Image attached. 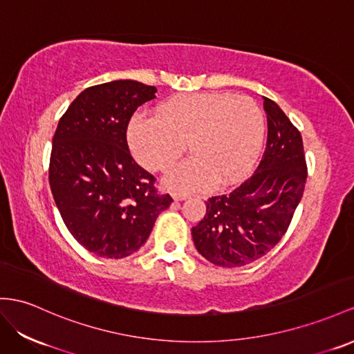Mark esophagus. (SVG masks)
I'll return each mask as SVG.
<instances>
[{"mask_svg":"<svg viewBox=\"0 0 354 354\" xmlns=\"http://www.w3.org/2000/svg\"><path fill=\"white\" fill-rule=\"evenodd\" d=\"M185 198H188L187 194H180V193H174V201L175 202H180V201H185Z\"/></svg>","mask_w":354,"mask_h":354,"instance_id":"34e87169","label":"esophagus"}]
</instances>
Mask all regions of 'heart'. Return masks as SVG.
I'll list each match as a JSON object with an SVG mask.
<instances>
[{"mask_svg": "<svg viewBox=\"0 0 354 354\" xmlns=\"http://www.w3.org/2000/svg\"><path fill=\"white\" fill-rule=\"evenodd\" d=\"M265 134V116L254 100L225 93L187 94L169 100L157 116H136L129 127L133 156L151 170L167 171L165 185L198 192L230 185L254 166Z\"/></svg>", "mask_w": 354, "mask_h": 354, "instance_id": "obj_1", "label": "heart"}]
</instances>
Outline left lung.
Returning a JSON list of instances; mask_svg holds the SVG:
<instances>
[{"label": "left lung", "instance_id": "1", "mask_svg": "<svg viewBox=\"0 0 354 354\" xmlns=\"http://www.w3.org/2000/svg\"><path fill=\"white\" fill-rule=\"evenodd\" d=\"M268 140L247 180L209 197L206 215L192 229L197 251L221 268H239L263 257L284 236L301 202L306 162L302 136L281 107L263 97Z\"/></svg>", "mask_w": 354, "mask_h": 354}]
</instances>
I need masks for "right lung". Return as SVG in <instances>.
Masks as SVG:
<instances>
[{
	"label": "right lung",
	"instance_id": "obj_1",
	"mask_svg": "<svg viewBox=\"0 0 354 354\" xmlns=\"http://www.w3.org/2000/svg\"><path fill=\"white\" fill-rule=\"evenodd\" d=\"M157 88L113 80L82 91L61 116L52 140L49 184L73 238L98 257L138 251L157 216L174 202L131 157L127 127Z\"/></svg>",
	"mask_w": 354,
	"mask_h": 354
}]
</instances>
